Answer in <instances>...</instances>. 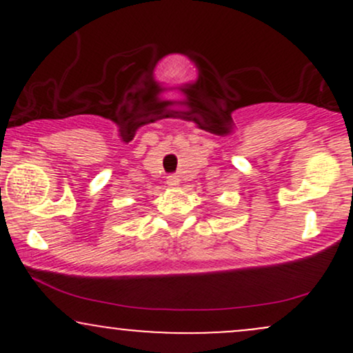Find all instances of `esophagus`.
I'll return each instance as SVG.
<instances>
[{"label":"esophagus","mask_w":353,"mask_h":353,"mask_svg":"<svg viewBox=\"0 0 353 353\" xmlns=\"http://www.w3.org/2000/svg\"><path fill=\"white\" fill-rule=\"evenodd\" d=\"M168 185H171V188H176V185H179V177L169 176L168 177Z\"/></svg>","instance_id":"34e87169"}]
</instances>
